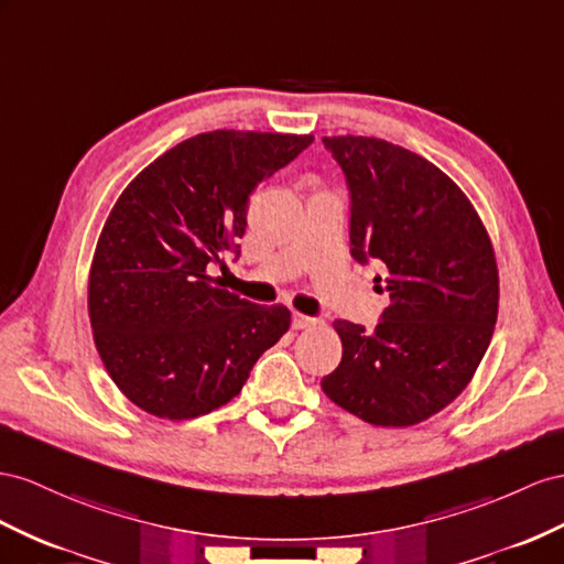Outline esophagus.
Listing matches in <instances>:
<instances>
[{"label": "esophagus", "instance_id": "obj_1", "mask_svg": "<svg viewBox=\"0 0 564 564\" xmlns=\"http://www.w3.org/2000/svg\"><path fill=\"white\" fill-rule=\"evenodd\" d=\"M312 326H316V319H314V316L300 314V312H295V314H293V328L302 330V328H312Z\"/></svg>", "mask_w": 564, "mask_h": 564}]
</instances>
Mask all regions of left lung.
I'll use <instances>...</instances> for the list:
<instances>
[{"label": "left lung", "instance_id": "8db88e82", "mask_svg": "<svg viewBox=\"0 0 564 564\" xmlns=\"http://www.w3.org/2000/svg\"><path fill=\"white\" fill-rule=\"evenodd\" d=\"M324 144L350 185L352 257L383 267L373 283L391 305L373 330L334 324L343 359L322 391L373 426H414L451 405L486 355L500 302L494 242L429 159L367 135Z\"/></svg>", "mask_w": 564, "mask_h": 564}]
</instances>
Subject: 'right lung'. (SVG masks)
<instances>
[{
  "instance_id": "right-lung-1",
  "label": "right lung",
  "mask_w": 564,
  "mask_h": 564,
  "mask_svg": "<svg viewBox=\"0 0 564 564\" xmlns=\"http://www.w3.org/2000/svg\"><path fill=\"white\" fill-rule=\"evenodd\" d=\"M314 135L212 131L156 156L111 207L88 276L95 348L142 412L183 422L226 405L291 310L228 293L214 267L238 252L250 195Z\"/></svg>"
}]
</instances>
